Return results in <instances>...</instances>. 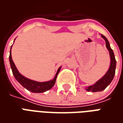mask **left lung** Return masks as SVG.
Wrapping results in <instances>:
<instances>
[{
    "label": "left lung",
    "mask_w": 123,
    "mask_h": 123,
    "mask_svg": "<svg viewBox=\"0 0 123 123\" xmlns=\"http://www.w3.org/2000/svg\"><path fill=\"white\" fill-rule=\"evenodd\" d=\"M101 37L105 41L106 47L109 51V55H110V57H111V64H110V67H109L108 71L103 76V77L101 78L99 80H98L95 84L88 86L86 88V90L88 92H101V91L104 90L110 84V83L113 79L114 76L115 74L116 60L115 58L113 51L110 47V45H109L107 39L103 35H101Z\"/></svg>",
    "instance_id": "8db88e82"
}]
</instances>
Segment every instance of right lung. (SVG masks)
<instances>
[{"instance_id": "obj_1", "label": "right lung", "mask_w": 123, "mask_h": 123, "mask_svg": "<svg viewBox=\"0 0 123 123\" xmlns=\"http://www.w3.org/2000/svg\"><path fill=\"white\" fill-rule=\"evenodd\" d=\"M12 47H11V48H12ZM9 61L10 63V67L12 68V73H13V75H14L15 78L21 85L23 87H24L28 91H30L31 92L33 93H43L46 92V91L49 90L55 85L57 75H58L59 71L61 70V67H59V68L56 72L55 76L53 80L48 81V82H38L30 80L27 78L24 77V76H22L20 72H18L14 62L12 61V55H11V49H10V52Z\"/></svg>"}]
</instances>
